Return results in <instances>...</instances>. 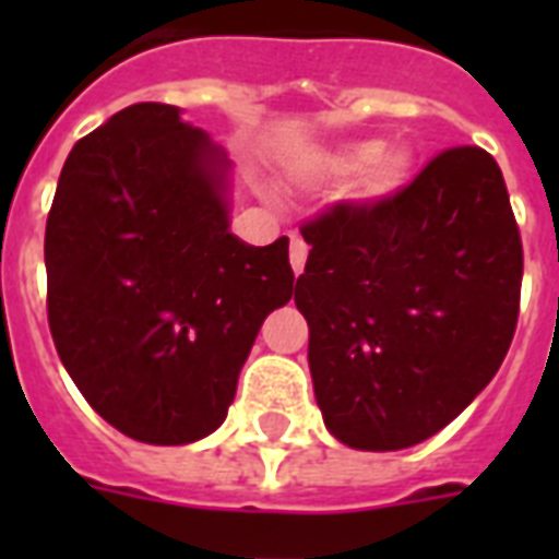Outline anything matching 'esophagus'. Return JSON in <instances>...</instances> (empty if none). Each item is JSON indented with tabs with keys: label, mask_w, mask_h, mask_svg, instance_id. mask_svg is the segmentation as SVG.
Segmentation results:
<instances>
[{
	"label": "esophagus",
	"mask_w": 559,
	"mask_h": 559,
	"mask_svg": "<svg viewBox=\"0 0 559 559\" xmlns=\"http://www.w3.org/2000/svg\"><path fill=\"white\" fill-rule=\"evenodd\" d=\"M307 252H310V246L305 243V237L301 235L289 237V263H293V272H296V275H301V272H305Z\"/></svg>",
	"instance_id": "obj_1"
}]
</instances>
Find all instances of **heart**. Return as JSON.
Returning <instances> with one entry per match:
<instances>
[{"label": "heart", "mask_w": 559, "mask_h": 559, "mask_svg": "<svg viewBox=\"0 0 559 559\" xmlns=\"http://www.w3.org/2000/svg\"><path fill=\"white\" fill-rule=\"evenodd\" d=\"M357 174L354 191L362 202H389L412 182L415 156L403 144H380L373 139L342 142L331 151L313 153L301 165V179H345Z\"/></svg>", "instance_id": "obj_1"}]
</instances>
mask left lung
Returning <instances> with one entry per match:
<instances>
[{
    "instance_id": "1",
    "label": "left lung",
    "mask_w": 559,
    "mask_h": 559,
    "mask_svg": "<svg viewBox=\"0 0 559 559\" xmlns=\"http://www.w3.org/2000/svg\"><path fill=\"white\" fill-rule=\"evenodd\" d=\"M301 235L324 426L368 452L441 432L493 380L520 316L522 240L493 156L443 151L394 200L340 202Z\"/></svg>"
}]
</instances>
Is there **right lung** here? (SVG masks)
Instances as JSON below:
<instances>
[{
	"label": "right lung",
	"instance_id": "obj_1",
	"mask_svg": "<svg viewBox=\"0 0 559 559\" xmlns=\"http://www.w3.org/2000/svg\"><path fill=\"white\" fill-rule=\"evenodd\" d=\"M231 162L170 104H133L74 144L46 223L48 328L118 432L211 435L263 319L293 298L289 240L228 228Z\"/></svg>",
	"mask_w": 559,
	"mask_h": 559
}]
</instances>
